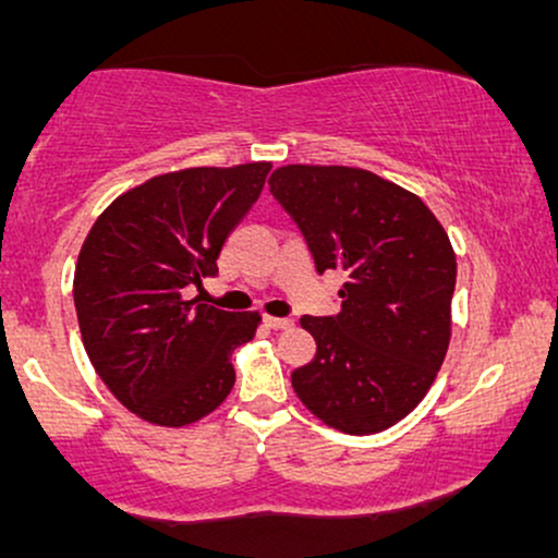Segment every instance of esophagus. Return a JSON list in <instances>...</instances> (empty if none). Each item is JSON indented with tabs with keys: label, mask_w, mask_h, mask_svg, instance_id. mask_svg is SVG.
Instances as JSON below:
<instances>
[{
	"label": "esophagus",
	"mask_w": 558,
	"mask_h": 558,
	"mask_svg": "<svg viewBox=\"0 0 558 558\" xmlns=\"http://www.w3.org/2000/svg\"><path fill=\"white\" fill-rule=\"evenodd\" d=\"M265 325L272 330H288V328H293V319L291 317H265Z\"/></svg>",
	"instance_id": "obj_1"
}]
</instances>
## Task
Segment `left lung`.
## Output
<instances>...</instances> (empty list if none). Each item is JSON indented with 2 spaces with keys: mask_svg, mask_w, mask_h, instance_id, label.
Instances as JSON below:
<instances>
[{
  "mask_svg": "<svg viewBox=\"0 0 558 558\" xmlns=\"http://www.w3.org/2000/svg\"><path fill=\"white\" fill-rule=\"evenodd\" d=\"M270 191L304 233L317 272L345 275L338 315L301 317L317 354L293 369V390L336 430H386L425 399L446 360L451 241L420 196L362 168L286 165Z\"/></svg>",
  "mask_w": 558,
  "mask_h": 558,
  "instance_id": "8db88e82",
  "label": "left lung"
}]
</instances>
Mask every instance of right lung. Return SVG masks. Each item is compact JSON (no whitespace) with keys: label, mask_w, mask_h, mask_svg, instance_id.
Segmentation results:
<instances>
[{"label":"right lung","mask_w":558,"mask_h":558,"mask_svg":"<svg viewBox=\"0 0 558 558\" xmlns=\"http://www.w3.org/2000/svg\"><path fill=\"white\" fill-rule=\"evenodd\" d=\"M270 168L155 175L114 198L83 241L73 278L83 345L114 399L151 425H191L233 390L230 354L252 341L259 312L198 304L185 288L217 272Z\"/></svg>","instance_id":"obj_1"}]
</instances>
